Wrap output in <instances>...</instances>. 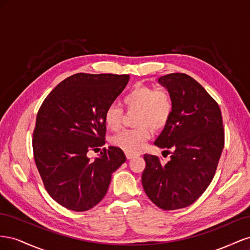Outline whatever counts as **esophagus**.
<instances>
[{
	"label": "esophagus",
	"mask_w": 250,
	"mask_h": 250,
	"mask_svg": "<svg viewBox=\"0 0 250 250\" xmlns=\"http://www.w3.org/2000/svg\"><path fill=\"white\" fill-rule=\"evenodd\" d=\"M138 155L137 154H134V153H130V152H126V157H127V160H132V158H134V157H137Z\"/></svg>",
	"instance_id": "obj_1"
}]
</instances>
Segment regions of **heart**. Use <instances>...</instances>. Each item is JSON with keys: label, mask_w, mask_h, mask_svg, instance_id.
Returning a JSON list of instances; mask_svg holds the SVG:
<instances>
[{"label": "heart", "mask_w": 250, "mask_h": 250, "mask_svg": "<svg viewBox=\"0 0 250 250\" xmlns=\"http://www.w3.org/2000/svg\"><path fill=\"white\" fill-rule=\"evenodd\" d=\"M123 105L129 112H137L134 125L138 128L123 130L111 139L113 146L126 152L137 153L149 140L152 130H161L167 125L172 112V100L166 90L135 85L126 94ZM123 110L117 104H110L104 112V122L108 129L119 130L122 126Z\"/></svg>", "instance_id": "1"}]
</instances>
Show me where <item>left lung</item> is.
Wrapping results in <instances>:
<instances>
[{
  "instance_id": "1",
  "label": "left lung",
  "mask_w": 250,
  "mask_h": 250,
  "mask_svg": "<svg viewBox=\"0 0 250 250\" xmlns=\"http://www.w3.org/2000/svg\"><path fill=\"white\" fill-rule=\"evenodd\" d=\"M172 100L167 125L154 145L171 150L165 166L145 154L142 185L149 199L165 210L191 206L213 179L224 147L221 110L201 84L183 73L158 78Z\"/></svg>"
}]
</instances>
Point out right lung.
Returning <instances> with one entry per match:
<instances>
[{
  "mask_svg": "<svg viewBox=\"0 0 250 250\" xmlns=\"http://www.w3.org/2000/svg\"><path fill=\"white\" fill-rule=\"evenodd\" d=\"M128 81V75L75 74L52 90L37 112L36 167L51 197L67 209L84 211L99 203L112 173L126 161L113 146L93 161L87 152L105 144L104 112Z\"/></svg>",
  "mask_w": 250,
  "mask_h": 250,
  "instance_id": "obj_1",
  "label": "right lung"
}]
</instances>
